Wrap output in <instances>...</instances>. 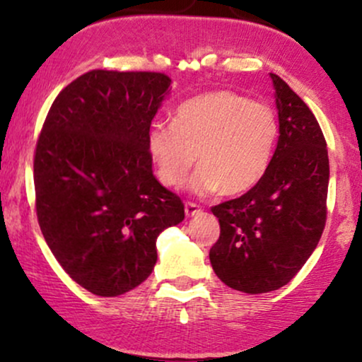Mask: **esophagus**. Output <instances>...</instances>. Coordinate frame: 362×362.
Masks as SVG:
<instances>
[{"instance_id":"34e87169","label":"esophagus","mask_w":362,"mask_h":362,"mask_svg":"<svg viewBox=\"0 0 362 362\" xmlns=\"http://www.w3.org/2000/svg\"><path fill=\"white\" fill-rule=\"evenodd\" d=\"M202 213V209L194 202H187L185 204V216L187 218H194V216H199Z\"/></svg>"}]
</instances>
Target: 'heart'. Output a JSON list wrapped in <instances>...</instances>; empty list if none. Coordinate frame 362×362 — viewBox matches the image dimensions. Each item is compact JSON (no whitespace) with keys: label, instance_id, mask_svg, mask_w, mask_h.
<instances>
[{"label":"heart","instance_id":"1","mask_svg":"<svg viewBox=\"0 0 362 362\" xmlns=\"http://www.w3.org/2000/svg\"><path fill=\"white\" fill-rule=\"evenodd\" d=\"M279 124L274 110L245 95L219 90L177 107L172 124L156 122L148 131V151L156 175L180 187L194 167V194L240 195L253 189L271 165Z\"/></svg>","mask_w":362,"mask_h":362}]
</instances>
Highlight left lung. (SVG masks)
I'll return each instance as SVG.
<instances>
[{
	"instance_id": "obj_1",
	"label": "left lung",
	"mask_w": 362,
	"mask_h": 362,
	"mask_svg": "<svg viewBox=\"0 0 362 362\" xmlns=\"http://www.w3.org/2000/svg\"><path fill=\"white\" fill-rule=\"evenodd\" d=\"M279 139L253 189L213 207L219 240L209 252L216 276L231 289L260 294L286 286L310 259L327 219L328 153L305 102L272 74Z\"/></svg>"
}]
</instances>
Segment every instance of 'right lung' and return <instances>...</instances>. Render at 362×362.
<instances>
[{"mask_svg":"<svg viewBox=\"0 0 362 362\" xmlns=\"http://www.w3.org/2000/svg\"><path fill=\"white\" fill-rule=\"evenodd\" d=\"M172 80L95 69L54 100L37 141L40 230L61 267L97 296H119L155 269L158 235L185 218L153 175L148 131Z\"/></svg>","mask_w":362,"mask_h":362,"instance_id":"obj_1","label":"right lung"}]
</instances>
